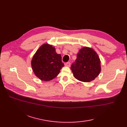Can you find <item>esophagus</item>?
<instances>
[{
	"label": "esophagus",
	"instance_id": "obj_1",
	"mask_svg": "<svg viewBox=\"0 0 127 127\" xmlns=\"http://www.w3.org/2000/svg\"><path fill=\"white\" fill-rule=\"evenodd\" d=\"M70 64H70V63H66L64 64L65 66H66V67H70Z\"/></svg>",
	"mask_w": 127,
	"mask_h": 127
}]
</instances>
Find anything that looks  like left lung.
Masks as SVG:
<instances>
[{"label": "left lung", "instance_id": "left-lung-1", "mask_svg": "<svg viewBox=\"0 0 127 127\" xmlns=\"http://www.w3.org/2000/svg\"><path fill=\"white\" fill-rule=\"evenodd\" d=\"M71 69L77 80L89 82L94 80L100 73V59L93 49L84 46L77 53V58L71 65Z\"/></svg>", "mask_w": 127, "mask_h": 127}]
</instances>
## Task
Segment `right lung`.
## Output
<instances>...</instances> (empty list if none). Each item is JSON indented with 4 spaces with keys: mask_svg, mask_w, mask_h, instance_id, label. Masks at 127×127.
<instances>
[{
    "mask_svg": "<svg viewBox=\"0 0 127 127\" xmlns=\"http://www.w3.org/2000/svg\"><path fill=\"white\" fill-rule=\"evenodd\" d=\"M32 67L35 75L40 80L49 81L56 77L64 66L60 54L49 44L42 45L34 54Z\"/></svg>",
    "mask_w": 127,
    "mask_h": 127,
    "instance_id": "right-lung-1",
    "label": "right lung"
}]
</instances>
